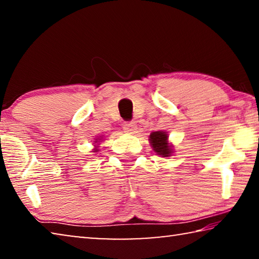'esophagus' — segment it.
<instances>
[{"mask_svg": "<svg viewBox=\"0 0 259 259\" xmlns=\"http://www.w3.org/2000/svg\"><path fill=\"white\" fill-rule=\"evenodd\" d=\"M123 129L125 133L128 134H135L136 129H137V125H136L135 122H128V123H124Z\"/></svg>", "mask_w": 259, "mask_h": 259, "instance_id": "esophagus-1", "label": "esophagus"}]
</instances>
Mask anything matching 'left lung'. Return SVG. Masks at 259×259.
I'll return each mask as SVG.
<instances>
[{
  "label": "left lung",
  "instance_id": "left-lung-1",
  "mask_svg": "<svg viewBox=\"0 0 259 259\" xmlns=\"http://www.w3.org/2000/svg\"><path fill=\"white\" fill-rule=\"evenodd\" d=\"M150 143L157 155L168 157L172 154V146L168 143V134L165 131H155L150 135Z\"/></svg>",
  "mask_w": 259,
  "mask_h": 259
}]
</instances>
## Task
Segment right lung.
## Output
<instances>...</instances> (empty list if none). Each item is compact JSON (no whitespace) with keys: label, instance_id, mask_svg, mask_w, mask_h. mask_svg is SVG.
Segmentation results:
<instances>
[{"label":"right lung","instance_id":"1","mask_svg":"<svg viewBox=\"0 0 259 259\" xmlns=\"http://www.w3.org/2000/svg\"><path fill=\"white\" fill-rule=\"evenodd\" d=\"M100 138H102V137H100ZM100 138H98V139H96V142L94 143V144H98V142H99V140H100ZM96 148H94V152H98L99 150H98V146H95Z\"/></svg>","mask_w":259,"mask_h":259}]
</instances>
